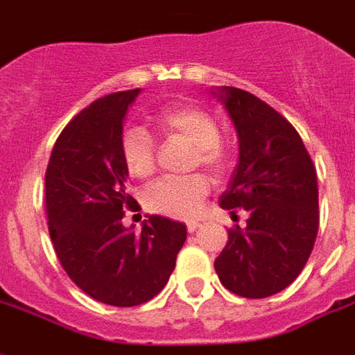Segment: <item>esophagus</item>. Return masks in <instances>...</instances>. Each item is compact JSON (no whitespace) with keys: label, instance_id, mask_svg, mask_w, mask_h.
I'll use <instances>...</instances> for the list:
<instances>
[{"label":"esophagus","instance_id":"34e87169","mask_svg":"<svg viewBox=\"0 0 355 355\" xmlns=\"http://www.w3.org/2000/svg\"><path fill=\"white\" fill-rule=\"evenodd\" d=\"M198 227H200V224L195 223V220H191V223H187V232H189V233H195L198 230Z\"/></svg>","mask_w":355,"mask_h":355}]
</instances>
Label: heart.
I'll return each mask as SVG.
<instances>
[{"label": "heart", "instance_id": "b5f03b06", "mask_svg": "<svg viewBox=\"0 0 355 355\" xmlns=\"http://www.w3.org/2000/svg\"><path fill=\"white\" fill-rule=\"evenodd\" d=\"M164 137L193 148V166L218 173L226 164V151L220 144L217 120L204 109L177 103L153 118ZM120 157L132 178L144 180L155 173V144L144 129L131 128L120 138ZM207 180L202 175L189 178H164L148 187L144 202L149 211L173 218H191L207 195Z\"/></svg>", "mask_w": 355, "mask_h": 355}]
</instances>
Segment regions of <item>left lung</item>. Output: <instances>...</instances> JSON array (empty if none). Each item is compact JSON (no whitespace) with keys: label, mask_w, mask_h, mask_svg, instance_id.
Instances as JSON below:
<instances>
[{"label":"left lung","mask_w":355,"mask_h":355,"mask_svg":"<svg viewBox=\"0 0 355 355\" xmlns=\"http://www.w3.org/2000/svg\"><path fill=\"white\" fill-rule=\"evenodd\" d=\"M232 118L239 162L218 202L243 207L246 227L227 230L215 259L223 286L262 299L290 286L313 250L319 227L318 177L299 132L268 103L237 87L209 89Z\"/></svg>","instance_id":"left-lung-1"}]
</instances>
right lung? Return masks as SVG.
<instances>
[{"label": "right lung", "instance_id": "obj_1", "mask_svg": "<svg viewBox=\"0 0 355 355\" xmlns=\"http://www.w3.org/2000/svg\"><path fill=\"white\" fill-rule=\"evenodd\" d=\"M142 89L83 109L54 144L45 175L49 233L71 281L111 306L148 302L168 284L186 224L148 215L142 232L122 224L129 173L120 157L123 122Z\"/></svg>", "mask_w": 355, "mask_h": 355}]
</instances>
